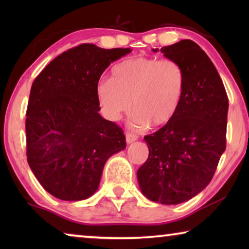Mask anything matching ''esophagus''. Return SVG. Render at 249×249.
<instances>
[{"instance_id":"esophagus-1","label":"esophagus","mask_w":249,"mask_h":249,"mask_svg":"<svg viewBox=\"0 0 249 249\" xmlns=\"http://www.w3.org/2000/svg\"><path fill=\"white\" fill-rule=\"evenodd\" d=\"M138 139V136L135 134H131V132H127L125 134V141H127L128 144H131V142H136Z\"/></svg>"}]
</instances>
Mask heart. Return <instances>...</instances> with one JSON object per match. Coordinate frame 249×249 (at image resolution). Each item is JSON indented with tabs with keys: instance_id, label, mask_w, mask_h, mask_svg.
<instances>
[{
	"instance_id": "heart-1",
	"label": "heart",
	"mask_w": 249,
	"mask_h": 249,
	"mask_svg": "<svg viewBox=\"0 0 249 249\" xmlns=\"http://www.w3.org/2000/svg\"><path fill=\"white\" fill-rule=\"evenodd\" d=\"M112 78H102L95 87L103 114L118 120L134 107L136 125L154 127L175 117L185 90V72L175 60L135 56L112 68Z\"/></svg>"
}]
</instances>
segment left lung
<instances>
[{"mask_svg": "<svg viewBox=\"0 0 249 249\" xmlns=\"http://www.w3.org/2000/svg\"><path fill=\"white\" fill-rule=\"evenodd\" d=\"M161 52L182 67L185 90L172 120L144 137L149 155L137 179L149 200L176 205L195 197L212 180L226 151L229 101L216 68L195 42L182 39Z\"/></svg>", "mask_w": 249, "mask_h": 249, "instance_id": "left-lung-1", "label": "left lung"}]
</instances>
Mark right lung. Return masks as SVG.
I'll list each match as a JSON object with an SVG mask.
<instances>
[{
    "instance_id": "add662e5",
    "label": "right lung",
    "mask_w": 249,
    "mask_h": 249,
    "mask_svg": "<svg viewBox=\"0 0 249 249\" xmlns=\"http://www.w3.org/2000/svg\"><path fill=\"white\" fill-rule=\"evenodd\" d=\"M130 52L81 44L51 61L34 80L26 114L27 161L56 198L93 196L105 163L125 148L122 129L98 113L95 87L113 61Z\"/></svg>"
}]
</instances>
